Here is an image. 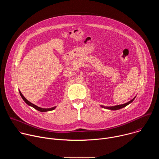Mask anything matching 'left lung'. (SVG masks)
Listing matches in <instances>:
<instances>
[{"label":"left lung","mask_w":159,"mask_h":159,"mask_svg":"<svg viewBox=\"0 0 159 159\" xmlns=\"http://www.w3.org/2000/svg\"><path fill=\"white\" fill-rule=\"evenodd\" d=\"M135 98H134L133 99H131V101H129V102L125 103V104H121V105H118V106H111V107H103L104 108H106V109H111V110H117V109H120L121 108H123L125 106H126L127 105H128L129 104H130L131 102H133V101L134 99Z\"/></svg>","instance_id":"8db88e82"}]
</instances>
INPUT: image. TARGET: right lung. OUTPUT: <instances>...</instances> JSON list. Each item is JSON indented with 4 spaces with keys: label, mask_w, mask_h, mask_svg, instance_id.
I'll use <instances>...</instances> for the list:
<instances>
[{
    "label": "right lung",
    "mask_w": 159,
    "mask_h": 159,
    "mask_svg": "<svg viewBox=\"0 0 159 159\" xmlns=\"http://www.w3.org/2000/svg\"><path fill=\"white\" fill-rule=\"evenodd\" d=\"M19 94H20L21 98H22V99H23V100L25 101V102L27 104H28L29 106H32L33 107H34V109H36V110L40 111V112H47V111H52V110H53L54 109H55V107H56V106H55V107H51V108H47V109H46V108H41V107H39L36 106L35 104H33V103L30 102L29 101H28V100L24 97V96L22 94V93H20V90H19Z\"/></svg>",
    "instance_id": "obj_1"
}]
</instances>
